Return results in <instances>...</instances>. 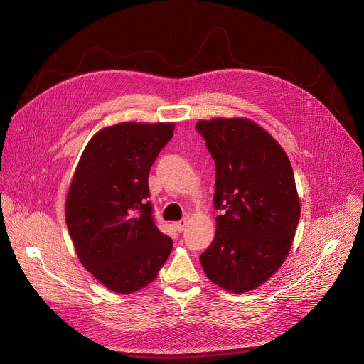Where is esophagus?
<instances>
[{
	"instance_id": "esophagus-1",
	"label": "esophagus",
	"mask_w": 364,
	"mask_h": 364,
	"mask_svg": "<svg viewBox=\"0 0 364 364\" xmlns=\"http://www.w3.org/2000/svg\"><path fill=\"white\" fill-rule=\"evenodd\" d=\"M186 225H187V219H181L180 222H176V223H174V228H176L177 232H183L184 228H186Z\"/></svg>"
}]
</instances>
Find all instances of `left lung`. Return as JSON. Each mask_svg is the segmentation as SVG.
<instances>
[{
	"label": "left lung",
	"mask_w": 364,
	"mask_h": 364,
	"mask_svg": "<svg viewBox=\"0 0 364 364\" xmlns=\"http://www.w3.org/2000/svg\"><path fill=\"white\" fill-rule=\"evenodd\" d=\"M216 164V235L200 255L212 282L235 294L268 281L292 245L301 207L281 145L245 118L196 124Z\"/></svg>",
	"instance_id": "obj_1"
}]
</instances>
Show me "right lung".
I'll list each match as a JSON object with an SVG mask.
<instances>
[{
    "label": "right lung",
    "instance_id": "right-lung-1",
    "mask_svg": "<svg viewBox=\"0 0 364 364\" xmlns=\"http://www.w3.org/2000/svg\"><path fill=\"white\" fill-rule=\"evenodd\" d=\"M174 124L124 122L86 145L66 198V223L82 265L102 285L132 294L159 275L173 240L148 201V176Z\"/></svg>",
    "mask_w": 364,
    "mask_h": 364
}]
</instances>
